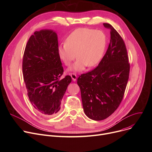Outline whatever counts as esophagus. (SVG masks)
<instances>
[{"label":"esophagus","mask_w":152,"mask_h":152,"mask_svg":"<svg viewBox=\"0 0 152 152\" xmlns=\"http://www.w3.org/2000/svg\"><path fill=\"white\" fill-rule=\"evenodd\" d=\"M69 75L71 76L72 79H73V81H75L76 80V78H77V76L75 74V73H70Z\"/></svg>","instance_id":"obj_1"}]
</instances>
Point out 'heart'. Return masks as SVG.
Wrapping results in <instances>:
<instances>
[{"label":"heart","instance_id":"b5f03b06","mask_svg":"<svg viewBox=\"0 0 152 152\" xmlns=\"http://www.w3.org/2000/svg\"><path fill=\"white\" fill-rule=\"evenodd\" d=\"M106 47V37L101 31L79 28L68 36L66 42L58 45V57L66 66H69L75 57L76 61L69 71L79 72L87 66L91 68L100 61Z\"/></svg>","mask_w":152,"mask_h":152}]
</instances>
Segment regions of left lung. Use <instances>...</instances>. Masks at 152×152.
I'll list each match as a JSON object with an SVG mask.
<instances>
[{
    "mask_svg": "<svg viewBox=\"0 0 152 152\" xmlns=\"http://www.w3.org/2000/svg\"><path fill=\"white\" fill-rule=\"evenodd\" d=\"M103 26L110 29L108 49L99 65L79 76L77 81L84 113L95 121L109 117L120 105L130 70L123 39L110 24L103 23Z\"/></svg>",
    "mask_w": 152,
    "mask_h": 152,
    "instance_id": "1",
    "label": "left lung"
}]
</instances>
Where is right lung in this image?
Listing matches in <instances>:
<instances>
[{
    "label": "right lung",
    "instance_id": "add662e5",
    "mask_svg": "<svg viewBox=\"0 0 152 152\" xmlns=\"http://www.w3.org/2000/svg\"><path fill=\"white\" fill-rule=\"evenodd\" d=\"M57 33L35 31L28 41L23 59V75L30 102L40 113L57 114L71 77L60 79L63 68L58 57Z\"/></svg>",
    "mask_w": 152,
    "mask_h": 152
}]
</instances>
